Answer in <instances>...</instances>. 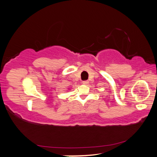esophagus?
Returning <instances> with one entry per match:
<instances>
[{
    "label": "esophagus",
    "instance_id": "1",
    "mask_svg": "<svg viewBox=\"0 0 157 157\" xmlns=\"http://www.w3.org/2000/svg\"><path fill=\"white\" fill-rule=\"evenodd\" d=\"M88 83H89V81H82L83 85H87Z\"/></svg>",
    "mask_w": 157,
    "mask_h": 157
}]
</instances>
